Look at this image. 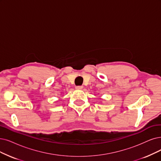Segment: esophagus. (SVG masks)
I'll return each mask as SVG.
<instances>
[{"label": "esophagus", "mask_w": 161, "mask_h": 161, "mask_svg": "<svg viewBox=\"0 0 161 161\" xmlns=\"http://www.w3.org/2000/svg\"><path fill=\"white\" fill-rule=\"evenodd\" d=\"M82 88H83L82 86H75V88L77 90H81V89H82Z\"/></svg>", "instance_id": "1"}]
</instances>
